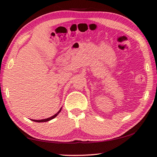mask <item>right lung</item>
Segmentation results:
<instances>
[{
    "mask_svg": "<svg viewBox=\"0 0 157 157\" xmlns=\"http://www.w3.org/2000/svg\"><path fill=\"white\" fill-rule=\"evenodd\" d=\"M61 109H62V108H61ZM61 109H60L59 110V111H58L57 113H56L54 116H51V117H50V118H46V119H42V120H32V121H35V122H38V123H41V122H46V121H49L52 120V119H53V118H56V117L58 116V113H59L60 111H61Z\"/></svg>",
    "mask_w": 157,
    "mask_h": 157,
    "instance_id": "add662e5",
    "label": "right lung"
}]
</instances>
